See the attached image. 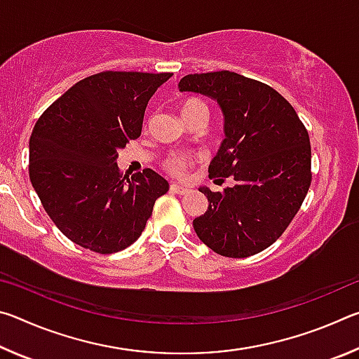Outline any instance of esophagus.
<instances>
[{
  "mask_svg": "<svg viewBox=\"0 0 359 359\" xmlns=\"http://www.w3.org/2000/svg\"><path fill=\"white\" fill-rule=\"evenodd\" d=\"M171 191L177 193V194H185L188 191V188L182 187V185H177V184H171Z\"/></svg>",
  "mask_w": 359,
  "mask_h": 359,
  "instance_id": "1",
  "label": "esophagus"
}]
</instances>
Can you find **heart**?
<instances>
[{"mask_svg":"<svg viewBox=\"0 0 359 359\" xmlns=\"http://www.w3.org/2000/svg\"><path fill=\"white\" fill-rule=\"evenodd\" d=\"M198 111H208V109H205L203 101H199L196 98H188L182 102V106H180L182 117H187V115L198 112ZM190 163H191V158L184 156V155H174L166 161V168L172 174L180 175L187 171V168L190 166Z\"/></svg>","mask_w":359,"mask_h":359,"instance_id":"b5f03b06","label":"heart"}]
</instances>
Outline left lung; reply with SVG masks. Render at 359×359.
I'll list each match as a JSON object with an SVG mask.
<instances>
[{"instance_id": "left-lung-1", "label": "left lung", "mask_w": 359, "mask_h": 359, "mask_svg": "<svg viewBox=\"0 0 359 359\" xmlns=\"http://www.w3.org/2000/svg\"><path fill=\"white\" fill-rule=\"evenodd\" d=\"M179 90L217 101L224 139L209 177L234 180L223 191L199 187L209 205L193 220L194 233L222 257L259 253L280 238L311 187L309 133L280 93L236 72L188 74Z\"/></svg>"}]
</instances>
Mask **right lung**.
Here are the masks:
<instances>
[{"label": "right lung", "mask_w": 359, "mask_h": 359, "mask_svg": "<svg viewBox=\"0 0 359 359\" xmlns=\"http://www.w3.org/2000/svg\"><path fill=\"white\" fill-rule=\"evenodd\" d=\"M171 76L106 71L85 77L36 121L29 180L47 215L74 244L102 255L130 247L169 190L149 168L121 177L117 158L141 136L145 107Z\"/></svg>", "instance_id": "obj_1"}]
</instances>
